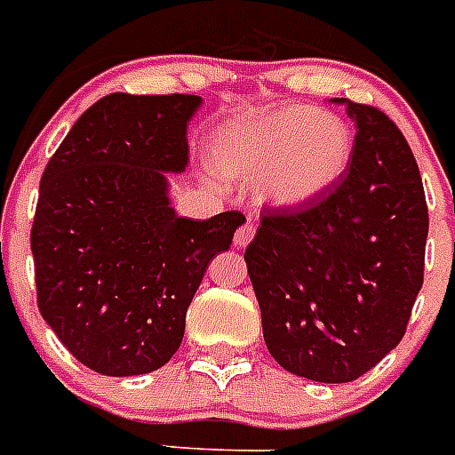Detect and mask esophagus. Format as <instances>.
<instances>
[{"instance_id":"1","label":"esophagus","mask_w":455,"mask_h":455,"mask_svg":"<svg viewBox=\"0 0 455 455\" xmlns=\"http://www.w3.org/2000/svg\"><path fill=\"white\" fill-rule=\"evenodd\" d=\"M254 234H257V227H254V224H251L250 220L245 221V224H243V227L238 228V231H235V238H234V243L238 247H245V245H250V240L254 238Z\"/></svg>"}]
</instances>
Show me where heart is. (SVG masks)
Here are the masks:
<instances>
[{"instance_id":"1","label":"heart","mask_w":455,"mask_h":455,"mask_svg":"<svg viewBox=\"0 0 455 455\" xmlns=\"http://www.w3.org/2000/svg\"><path fill=\"white\" fill-rule=\"evenodd\" d=\"M354 152L347 122L310 106H284L221 133L215 164L235 178L261 175V196L303 205L345 175Z\"/></svg>"}]
</instances>
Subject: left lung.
<instances>
[{"mask_svg":"<svg viewBox=\"0 0 455 455\" xmlns=\"http://www.w3.org/2000/svg\"><path fill=\"white\" fill-rule=\"evenodd\" d=\"M333 104L356 122L349 169L310 204L263 208L245 261L275 361L345 384L407 331L423 284L428 205L395 122L375 106Z\"/></svg>","mask_w":455,"mask_h":455,"instance_id":"left-lung-1","label":"left lung"}]
</instances>
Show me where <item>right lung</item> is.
Segmentation results:
<instances>
[{
    "mask_svg": "<svg viewBox=\"0 0 455 455\" xmlns=\"http://www.w3.org/2000/svg\"><path fill=\"white\" fill-rule=\"evenodd\" d=\"M196 94L99 99L45 166L32 224L41 316L99 375L169 363L208 263L245 221L238 210L178 217L164 171L187 166Z\"/></svg>",
    "mask_w": 455,
    "mask_h": 455,
    "instance_id": "obj_1",
    "label": "right lung"
}]
</instances>
